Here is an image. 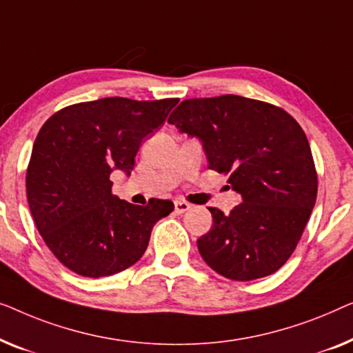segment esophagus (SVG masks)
I'll use <instances>...</instances> for the list:
<instances>
[{"label":"esophagus","instance_id":"1","mask_svg":"<svg viewBox=\"0 0 353 353\" xmlns=\"http://www.w3.org/2000/svg\"><path fill=\"white\" fill-rule=\"evenodd\" d=\"M190 210V203L183 201V200H176L174 201V211L177 212V214H182V212H185Z\"/></svg>","mask_w":353,"mask_h":353}]
</instances>
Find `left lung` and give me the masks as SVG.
I'll return each instance as SVG.
<instances>
[{
  "mask_svg": "<svg viewBox=\"0 0 353 353\" xmlns=\"http://www.w3.org/2000/svg\"><path fill=\"white\" fill-rule=\"evenodd\" d=\"M168 123L200 139L208 168L227 174L243 200L230 214L210 208L212 228L196 241L203 259L236 281L274 274L296 250L319 190L299 123L280 107L233 94L182 101Z\"/></svg>",
  "mask_w": 353,
  "mask_h": 353,
  "instance_id": "left-lung-1",
  "label": "left lung"
}]
</instances>
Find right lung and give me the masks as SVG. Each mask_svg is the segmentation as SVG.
I'll use <instances>...</instances> for the list:
<instances>
[{"instance_id":"obj_1","label":"right lung","mask_w":353,"mask_h":353,"mask_svg":"<svg viewBox=\"0 0 353 353\" xmlns=\"http://www.w3.org/2000/svg\"><path fill=\"white\" fill-rule=\"evenodd\" d=\"M177 102L105 97L62 108L39 129L27 200L44 243L67 269L91 278L128 269L145 252L153 225L174 210L170 200H120L110 174H131L143 137Z\"/></svg>"}]
</instances>
